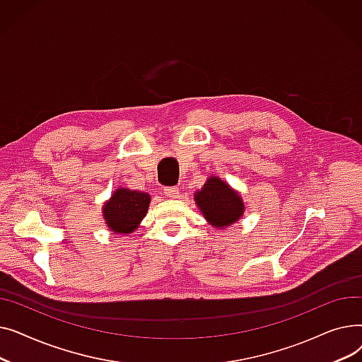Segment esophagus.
<instances>
[{
    "label": "esophagus",
    "mask_w": 362,
    "mask_h": 362,
    "mask_svg": "<svg viewBox=\"0 0 362 362\" xmlns=\"http://www.w3.org/2000/svg\"><path fill=\"white\" fill-rule=\"evenodd\" d=\"M164 195L167 198H173V199L179 198V189L175 186H167V187H164Z\"/></svg>",
    "instance_id": "34e87169"
}]
</instances>
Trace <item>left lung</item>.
I'll use <instances>...</instances> for the list:
<instances>
[{
	"instance_id": "obj_1",
	"label": "left lung",
	"mask_w": 362,
	"mask_h": 362,
	"mask_svg": "<svg viewBox=\"0 0 362 362\" xmlns=\"http://www.w3.org/2000/svg\"><path fill=\"white\" fill-rule=\"evenodd\" d=\"M195 202L205 220L220 229L238 221L245 211L238 192L216 176L206 179L204 187L195 194Z\"/></svg>"
}]
</instances>
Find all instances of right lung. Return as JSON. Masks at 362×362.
Segmentation results:
<instances>
[{
  "label": "right lung",
  "mask_w": 362,
  "mask_h": 362,
  "mask_svg": "<svg viewBox=\"0 0 362 362\" xmlns=\"http://www.w3.org/2000/svg\"><path fill=\"white\" fill-rule=\"evenodd\" d=\"M151 197L146 192L120 187L104 204L103 216L108 229L114 233H132L146 216Z\"/></svg>",
  "instance_id": "1"
}]
</instances>
